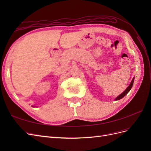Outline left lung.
<instances>
[{
  "label": "left lung",
  "instance_id": "left-lung-1",
  "mask_svg": "<svg viewBox=\"0 0 151 151\" xmlns=\"http://www.w3.org/2000/svg\"><path fill=\"white\" fill-rule=\"evenodd\" d=\"M134 78H135V77H134L133 79L132 80V81H131V83H130V85L127 87V88L124 91H123V92L122 94H120L119 96H118L115 99V101H116V100H119V99H120L123 98V97L125 96L126 94H127V93H128L129 92V91H130V89H131V88H132V86H133L134 81Z\"/></svg>",
  "mask_w": 151,
  "mask_h": 151
}]
</instances>
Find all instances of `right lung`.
<instances>
[{
    "instance_id": "obj_1",
    "label": "right lung",
    "mask_w": 151,
    "mask_h": 151,
    "mask_svg": "<svg viewBox=\"0 0 151 151\" xmlns=\"http://www.w3.org/2000/svg\"><path fill=\"white\" fill-rule=\"evenodd\" d=\"M33 106V107H35V106Z\"/></svg>"
}]
</instances>
